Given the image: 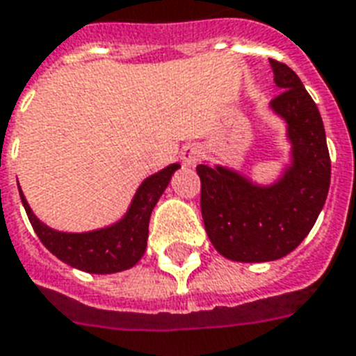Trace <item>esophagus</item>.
Wrapping results in <instances>:
<instances>
[{
	"label": "esophagus",
	"mask_w": 356,
	"mask_h": 356,
	"mask_svg": "<svg viewBox=\"0 0 356 356\" xmlns=\"http://www.w3.org/2000/svg\"><path fill=\"white\" fill-rule=\"evenodd\" d=\"M201 157H203V152L197 146H184L181 149V161H183L184 166H195L201 161Z\"/></svg>",
	"instance_id": "1"
}]
</instances>
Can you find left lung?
Wrapping results in <instances>:
<instances>
[{"label":"left lung","instance_id":"obj_1","mask_svg":"<svg viewBox=\"0 0 356 356\" xmlns=\"http://www.w3.org/2000/svg\"><path fill=\"white\" fill-rule=\"evenodd\" d=\"M282 91L270 109L287 126L291 163L274 183H254L228 166L199 164L201 213L212 245L232 261H274L302 243L314 227L331 183L322 117L302 80L270 60Z\"/></svg>","mask_w":356,"mask_h":356}]
</instances>
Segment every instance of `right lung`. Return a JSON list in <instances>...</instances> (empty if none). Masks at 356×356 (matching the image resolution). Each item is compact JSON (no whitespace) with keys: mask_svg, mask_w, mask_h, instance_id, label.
I'll use <instances>...</instances> for the list:
<instances>
[{"mask_svg":"<svg viewBox=\"0 0 356 356\" xmlns=\"http://www.w3.org/2000/svg\"><path fill=\"white\" fill-rule=\"evenodd\" d=\"M181 164H170L143 181L122 218L89 232H62L42 223L29 207L18 184L23 208L34 232L45 248L71 267L91 274H115L128 270L143 258L148 245L152 210Z\"/></svg>","mask_w":356,"mask_h":356,"instance_id":"1","label":"right lung"}]
</instances>
